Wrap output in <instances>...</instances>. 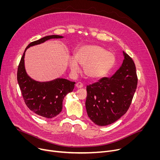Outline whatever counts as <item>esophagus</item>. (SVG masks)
I'll return each instance as SVG.
<instances>
[{"mask_svg": "<svg viewBox=\"0 0 160 160\" xmlns=\"http://www.w3.org/2000/svg\"><path fill=\"white\" fill-rule=\"evenodd\" d=\"M83 83L82 82H77V84H76V87H77V88H83Z\"/></svg>", "mask_w": 160, "mask_h": 160, "instance_id": "esophagus-1", "label": "esophagus"}]
</instances>
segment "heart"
I'll return each mask as SVG.
<instances>
[{"instance_id":"1","label":"heart","mask_w":160,"mask_h":160,"mask_svg":"<svg viewBox=\"0 0 160 160\" xmlns=\"http://www.w3.org/2000/svg\"><path fill=\"white\" fill-rule=\"evenodd\" d=\"M71 70L77 72L79 70L78 63L83 67L85 74L91 78H102L108 73L115 63V56L101 46L83 45L74 53V59H69Z\"/></svg>"}]
</instances>
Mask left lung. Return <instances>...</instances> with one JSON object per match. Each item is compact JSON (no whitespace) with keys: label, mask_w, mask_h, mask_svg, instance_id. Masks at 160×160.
<instances>
[{"label":"left lung","mask_w":160,"mask_h":160,"mask_svg":"<svg viewBox=\"0 0 160 160\" xmlns=\"http://www.w3.org/2000/svg\"><path fill=\"white\" fill-rule=\"evenodd\" d=\"M123 53L122 64L111 78H102L86 88L87 113L98 126L110 124L127 113L137 89L135 63L128 54Z\"/></svg>","instance_id":"1"}]
</instances>
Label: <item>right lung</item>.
Returning <instances> with one entry per match:
<instances>
[{
	"instance_id": "obj_1",
	"label": "right lung",
	"mask_w": 160,
	"mask_h": 160,
	"mask_svg": "<svg viewBox=\"0 0 160 160\" xmlns=\"http://www.w3.org/2000/svg\"><path fill=\"white\" fill-rule=\"evenodd\" d=\"M62 38L58 35L48 36L32 42L25 49L18 65L17 77L25 104L31 111L46 118H52L62 112L63 100L67 93L73 91L75 82L63 78L47 82L32 80L25 71V51L28 47L43 43L48 39Z\"/></svg>"
}]
</instances>
